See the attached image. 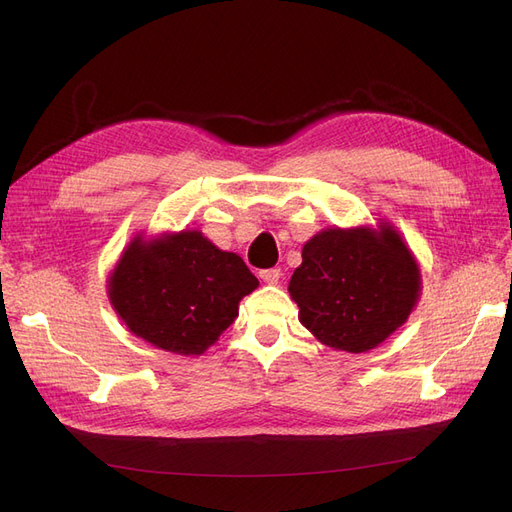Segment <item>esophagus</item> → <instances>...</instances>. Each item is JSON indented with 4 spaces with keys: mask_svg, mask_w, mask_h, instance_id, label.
<instances>
[{
    "mask_svg": "<svg viewBox=\"0 0 512 512\" xmlns=\"http://www.w3.org/2000/svg\"><path fill=\"white\" fill-rule=\"evenodd\" d=\"M260 277H262V280H265L267 284H277V282H280V277H282V269H277V267H273V269H262V271H260Z\"/></svg>",
    "mask_w": 512,
    "mask_h": 512,
    "instance_id": "1",
    "label": "esophagus"
}]
</instances>
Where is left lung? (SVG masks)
I'll use <instances>...</instances> for the list:
<instances>
[{
    "instance_id": "left-lung-1",
    "label": "left lung",
    "mask_w": 512,
    "mask_h": 512,
    "mask_svg": "<svg viewBox=\"0 0 512 512\" xmlns=\"http://www.w3.org/2000/svg\"><path fill=\"white\" fill-rule=\"evenodd\" d=\"M301 256L288 292L301 324L324 346L367 352L408 320L421 277L393 228L322 230Z\"/></svg>"
}]
</instances>
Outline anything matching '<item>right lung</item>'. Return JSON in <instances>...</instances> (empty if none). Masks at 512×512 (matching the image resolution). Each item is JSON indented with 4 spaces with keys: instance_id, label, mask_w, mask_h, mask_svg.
Here are the masks:
<instances>
[{
    "instance_id": "right-lung-1",
    "label": "right lung",
    "mask_w": 512,
    "mask_h": 512,
    "mask_svg": "<svg viewBox=\"0 0 512 512\" xmlns=\"http://www.w3.org/2000/svg\"><path fill=\"white\" fill-rule=\"evenodd\" d=\"M258 286L245 262L196 230L158 241L134 239L111 275L108 294L126 327L177 354H200L239 316Z\"/></svg>"
}]
</instances>
